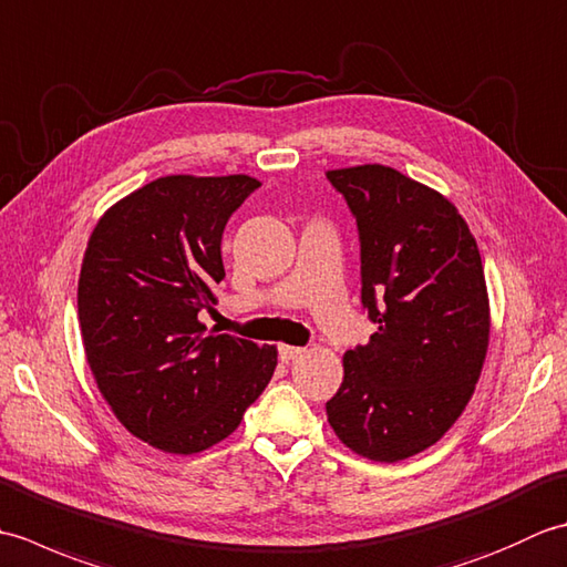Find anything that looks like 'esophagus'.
<instances>
[{
	"instance_id": "1",
	"label": "esophagus",
	"mask_w": 567,
	"mask_h": 567,
	"mask_svg": "<svg viewBox=\"0 0 567 567\" xmlns=\"http://www.w3.org/2000/svg\"><path fill=\"white\" fill-rule=\"evenodd\" d=\"M307 353V348H299V346H280V360L282 363H292V360L302 358Z\"/></svg>"
}]
</instances>
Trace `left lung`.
<instances>
[{
    "mask_svg": "<svg viewBox=\"0 0 567 567\" xmlns=\"http://www.w3.org/2000/svg\"><path fill=\"white\" fill-rule=\"evenodd\" d=\"M360 236V299L378 331L343 355L329 424L353 453L396 463L463 414L489 346L483 258L455 204L372 163L329 171Z\"/></svg>",
    "mask_w": 567,
    "mask_h": 567,
    "instance_id": "1",
    "label": "left lung"
}]
</instances>
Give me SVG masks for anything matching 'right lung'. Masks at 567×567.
Wrapping results in <instances>:
<instances>
[{"label":"right lung","instance_id":"add662e5","mask_svg":"<svg viewBox=\"0 0 567 567\" xmlns=\"http://www.w3.org/2000/svg\"><path fill=\"white\" fill-rule=\"evenodd\" d=\"M260 183L167 175L102 214L78 282L94 382L128 433L192 455L238 429L277 365V348L207 333L202 311L224 280L221 234Z\"/></svg>","mask_w":567,"mask_h":567}]
</instances>
